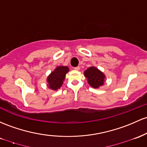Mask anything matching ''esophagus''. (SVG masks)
Wrapping results in <instances>:
<instances>
[{
    "instance_id": "esophagus-1",
    "label": "esophagus",
    "mask_w": 147,
    "mask_h": 147,
    "mask_svg": "<svg viewBox=\"0 0 147 147\" xmlns=\"http://www.w3.org/2000/svg\"><path fill=\"white\" fill-rule=\"evenodd\" d=\"M74 69H75V70H80V66H77V67H75Z\"/></svg>"
}]
</instances>
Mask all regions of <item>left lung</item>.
Here are the masks:
<instances>
[{
  "label": "left lung",
  "instance_id": "left-lung-1",
  "mask_svg": "<svg viewBox=\"0 0 147 147\" xmlns=\"http://www.w3.org/2000/svg\"><path fill=\"white\" fill-rule=\"evenodd\" d=\"M84 76L88 80V83L93 88H99L104 84L105 75L96 67H88L84 72Z\"/></svg>",
  "mask_w": 147,
  "mask_h": 147
}]
</instances>
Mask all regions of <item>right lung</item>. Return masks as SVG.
<instances>
[{
    "instance_id": "obj_1",
    "label": "right lung",
    "mask_w": 147,
    "mask_h": 147,
    "mask_svg": "<svg viewBox=\"0 0 147 147\" xmlns=\"http://www.w3.org/2000/svg\"><path fill=\"white\" fill-rule=\"evenodd\" d=\"M68 71L69 68L67 66H58L47 77L48 87L54 91L60 88Z\"/></svg>"
}]
</instances>
